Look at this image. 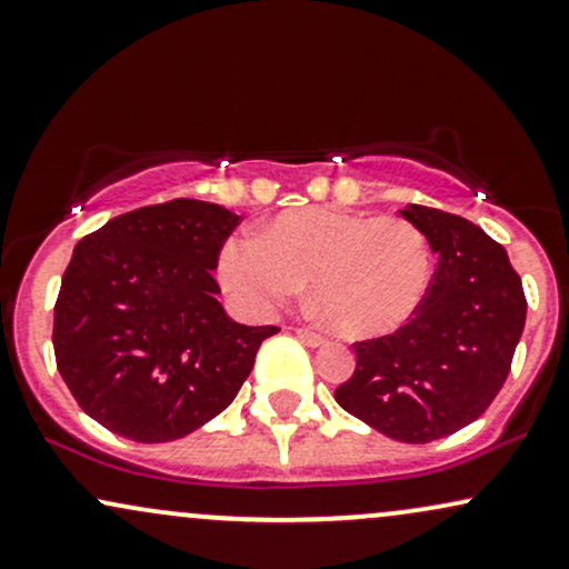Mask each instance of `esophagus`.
I'll return each instance as SVG.
<instances>
[{"label":"esophagus","mask_w":569,"mask_h":569,"mask_svg":"<svg viewBox=\"0 0 569 569\" xmlns=\"http://www.w3.org/2000/svg\"><path fill=\"white\" fill-rule=\"evenodd\" d=\"M296 335H298L300 340L306 342V346H311V348H319V346H325V335L313 332V329H308V327H298V329H296Z\"/></svg>","instance_id":"obj_1"}]
</instances>
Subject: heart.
<instances>
[{
  "instance_id": "1",
  "label": "heart",
  "mask_w": 569,
  "mask_h": 569,
  "mask_svg": "<svg viewBox=\"0 0 569 569\" xmlns=\"http://www.w3.org/2000/svg\"><path fill=\"white\" fill-rule=\"evenodd\" d=\"M306 279L329 327L348 338H377L419 311L432 256L411 221L342 208L287 210L261 237L240 231L219 250V282L248 313H271Z\"/></svg>"
}]
</instances>
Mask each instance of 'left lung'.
<instances>
[{
    "label": "left lung",
    "instance_id": "1",
    "mask_svg": "<svg viewBox=\"0 0 569 569\" xmlns=\"http://www.w3.org/2000/svg\"><path fill=\"white\" fill-rule=\"evenodd\" d=\"M438 252L430 290L401 329L353 342L356 371L335 401L403 443H430L482 417L507 382L528 300L507 250L438 208L401 210Z\"/></svg>",
    "mask_w": 569,
    "mask_h": 569
}]
</instances>
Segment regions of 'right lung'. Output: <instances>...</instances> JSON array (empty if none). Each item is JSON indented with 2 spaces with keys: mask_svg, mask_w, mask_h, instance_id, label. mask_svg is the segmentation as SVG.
Returning <instances> with one entry per match:
<instances>
[{
  "mask_svg": "<svg viewBox=\"0 0 569 569\" xmlns=\"http://www.w3.org/2000/svg\"><path fill=\"white\" fill-rule=\"evenodd\" d=\"M242 219L202 200L116 216L76 244L54 303L52 346L76 403L137 443L194 432L234 401L279 327L227 317L213 279Z\"/></svg>",
  "mask_w": 569,
  "mask_h": 569,
  "instance_id": "add662e5",
  "label": "right lung"
}]
</instances>
